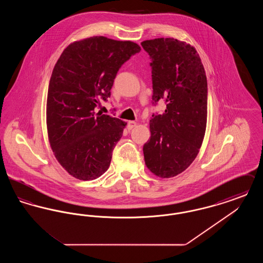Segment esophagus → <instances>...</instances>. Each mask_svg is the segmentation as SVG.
Here are the masks:
<instances>
[{"label":"esophagus","instance_id":"1","mask_svg":"<svg viewBox=\"0 0 263 263\" xmlns=\"http://www.w3.org/2000/svg\"><path fill=\"white\" fill-rule=\"evenodd\" d=\"M136 125H137V122H135V121H128L127 128H128V130H131V129H133Z\"/></svg>","mask_w":263,"mask_h":263}]
</instances>
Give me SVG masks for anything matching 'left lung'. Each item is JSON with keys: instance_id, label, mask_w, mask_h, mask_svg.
<instances>
[{"instance_id": "1", "label": "left lung", "mask_w": 263, "mask_h": 263, "mask_svg": "<svg viewBox=\"0 0 263 263\" xmlns=\"http://www.w3.org/2000/svg\"><path fill=\"white\" fill-rule=\"evenodd\" d=\"M141 45L152 59L153 101L166 103L164 113L152 115L145 163L154 175L170 178L184 172L199 153L207 123V78L199 54L184 41L156 38Z\"/></svg>"}]
</instances>
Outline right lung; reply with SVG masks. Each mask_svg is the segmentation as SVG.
<instances>
[{"instance_id": "obj_1", "label": "right lung", "mask_w": 263, "mask_h": 263, "mask_svg": "<svg viewBox=\"0 0 263 263\" xmlns=\"http://www.w3.org/2000/svg\"><path fill=\"white\" fill-rule=\"evenodd\" d=\"M141 47L132 41L92 36L71 43L51 75L46 123L51 149L68 174L81 180L103 175L126 122L95 112L110 98L118 70Z\"/></svg>"}]
</instances>
